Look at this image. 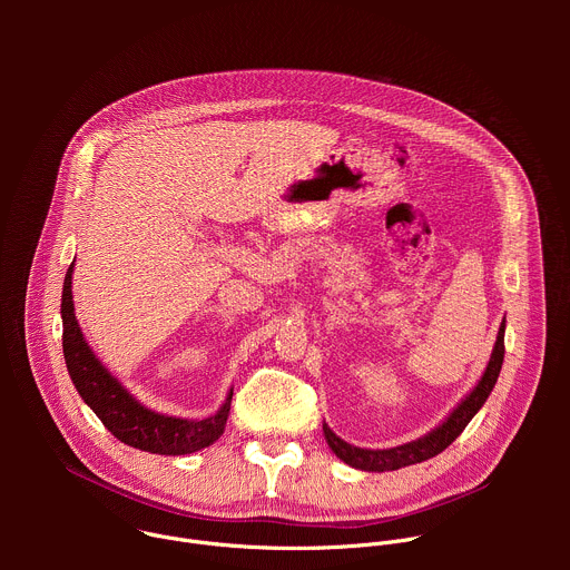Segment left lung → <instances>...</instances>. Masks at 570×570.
<instances>
[{
  "mask_svg": "<svg viewBox=\"0 0 570 570\" xmlns=\"http://www.w3.org/2000/svg\"><path fill=\"white\" fill-rule=\"evenodd\" d=\"M503 356H505V320L501 322L490 363H487L480 381L446 415V420L440 426H435L433 431H429L426 435H422L413 442H405V444L392 446V449H361V446H354V444L341 440L327 424H322L324 440H327V444L336 453V458H341L345 464H350L354 469H361V471H376V473L394 471V469H401V466L417 464V462H424L429 458H435L464 431V426L482 409V403L487 401V396L492 394V390L499 381V374H501Z\"/></svg>",
  "mask_w": 570,
  "mask_h": 570,
  "instance_id": "left-lung-1",
  "label": "left lung"
}]
</instances>
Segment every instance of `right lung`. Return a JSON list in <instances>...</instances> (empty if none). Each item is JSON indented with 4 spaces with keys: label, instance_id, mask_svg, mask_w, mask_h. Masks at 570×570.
Segmentation results:
<instances>
[{
    "label": "right lung",
    "instance_id": "add662e5",
    "mask_svg": "<svg viewBox=\"0 0 570 570\" xmlns=\"http://www.w3.org/2000/svg\"><path fill=\"white\" fill-rule=\"evenodd\" d=\"M71 275L73 264L62 284V354L73 387L104 426L124 444L159 455H189L214 444L225 431L234 390L229 387L220 409L205 420H183L150 411L110 374L83 338L73 313Z\"/></svg>",
    "mask_w": 570,
    "mask_h": 570
}]
</instances>
